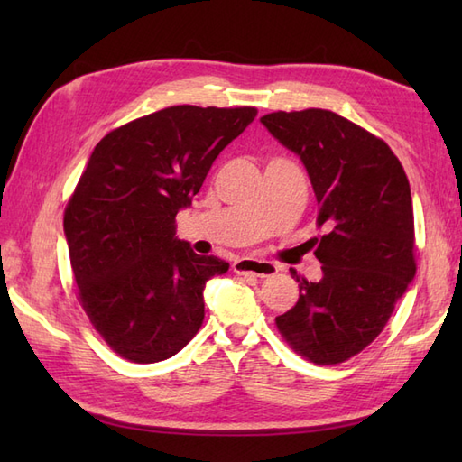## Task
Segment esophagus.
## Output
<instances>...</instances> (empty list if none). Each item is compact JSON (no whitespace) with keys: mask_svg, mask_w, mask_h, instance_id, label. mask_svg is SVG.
I'll return each instance as SVG.
<instances>
[{"mask_svg":"<svg viewBox=\"0 0 462 462\" xmlns=\"http://www.w3.org/2000/svg\"><path fill=\"white\" fill-rule=\"evenodd\" d=\"M234 272L236 273H250V276L256 278H268L273 276L278 272V268L273 266L272 262L266 260H254V258H242L234 262Z\"/></svg>","mask_w":462,"mask_h":462,"instance_id":"obj_1","label":"esophagus"}]
</instances>
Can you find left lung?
Here are the masks:
<instances>
[{
	"label": "left lung",
	"instance_id": "left-lung-1",
	"mask_svg": "<svg viewBox=\"0 0 462 462\" xmlns=\"http://www.w3.org/2000/svg\"><path fill=\"white\" fill-rule=\"evenodd\" d=\"M273 139L296 152L319 204L321 280L291 270L300 298L276 326L291 349L336 365L387 326L415 278V222L407 174L387 143L326 109L262 116Z\"/></svg>",
	"mask_w": 462,
	"mask_h": 462
}]
</instances>
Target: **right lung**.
I'll use <instances>...</instances> for the list:
<instances>
[{"label": "right lung", "instance_id": "add662e5", "mask_svg": "<svg viewBox=\"0 0 462 462\" xmlns=\"http://www.w3.org/2000/svg\"><path fill=\"white\" fill-rule=\"evenodd\" d=\"M256 113L254 106H169L95 146L63 228L81 306L121 357L169 359L200 329L206 282L230 263L194 254L174 236V218Z\"/></svg>", "mask_w": 462, "mask_h": 462}]
</instances>
